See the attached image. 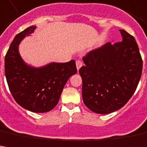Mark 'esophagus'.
Instances as JSON below:
<instances>
[{
    "label": "esophagus",
    "mask_w": 147,
    "mask_h": 147,
    "mask_svg": "<svg viewBox=\"0 0 147 147\" xmlns=\"http://www.w3.org/2000/svg\"><path fill=\"white\" fill-rule=\"evenodd\" d=\"M82 66V62L81 61H79V60H78V61H76V67H77L78 71L79 70V69H80Z\"/></svg>",
    "instance_id": "obj_1"
}]
</instances>
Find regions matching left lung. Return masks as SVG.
<instances>
[{"instance_id": "left-lung-1", "label": "left lung", "mask_w": 147, "mask_h": 147, "mask_svg": "<svg viewBox=\"0 0 147 147\" xmlns=\"http://www.w3.org/2000/svg\"><path fill=\"white\" fill-rule=\"evenodd\" d=\"M122 41L107 43L82 58V99L92 112L109 114L125 106L137 89L142 60L135 39L120 30Z\"/></svg>"}]
</instances>
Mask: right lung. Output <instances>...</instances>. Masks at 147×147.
<instances>
[{"instance_id": "right-lung-1", "label": "right lung", "mask_w": 147, "mask_h": 147, "mask_svg": "<svg viewBox=\"0 0 147 147\" xmlns=\"http://www.w3.org/2000/svg\"><path fill=\"white\" fill-rule=\"evenodd\" d=\"M35 29V26H31L15 36L5 57V74L17 103L28 111L42 113L56 107L64 86L77 73V68L74 60L65 63L51 62L40 67L26 64L18 47Z\"/></svg>"}]
</instances>
